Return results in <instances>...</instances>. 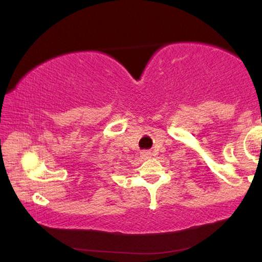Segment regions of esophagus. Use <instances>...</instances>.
I'll return each instance as SVG.
<instances>
[{
	"instance_id": "obj_1",
	"label": "esophagus",
	"mask_w": 262,
	"mask_h": 262,
	"mask_svg": "<svg viewBox=\"0 0 262 262\" xmlns=\"http://www.w3.org/2000/svg\"><path fill=\"white\" fill-rule=\"evenodd\" d=\"M141 155H142V157H143V158H145V159H147V158H149L150 156H151V152H150V151H149V150H143V151H142V152H141Z\"/></svg>"
}]
</instances>
